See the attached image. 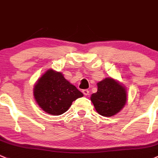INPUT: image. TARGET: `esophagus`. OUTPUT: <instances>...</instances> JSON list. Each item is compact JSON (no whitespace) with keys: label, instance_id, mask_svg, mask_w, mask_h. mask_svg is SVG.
Masks as SVG:
<instances>
[{"label":"esophagus","instance_id":"1","mask_svg":"<svg viewBox=\"0 0 158 158\" xmlns=\"http://www.w3.org/2000/svg\"><path fill=\"white\" fill-rule=\"evenodd\" d=\"M82 93H83V94H84V96L89 95V90H87V89H85V90H82Z\"/></svg>","mask_w":158,"mask_h":158}]
</instances>
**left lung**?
Listing matches in <instances>:
<instances>
[{"instance_id":"obj_1","label":"left lung","mask_w":158,"mask_h":158,"mask_svg":"<svg viewBox=\"0 0 158 158\" xmlns=\"http://www.w3.org/2000/svg\"><path fill=\"white\" fill-rule=\"evenodd\" d=\"M97 92L90 100L97 113L103 116H112L124 107L127 100L125 87L112 78H105L97 83Z\"/></svg>"}]
</instances>
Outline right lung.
I'll use <instances>...</instances> for the list:
<instances>
[{"label": "right lung", "instance_id": "1", "mask_svg": "<svg viewBox=\"0 0 158 158\" xmlns=\"http://www.w3.org/2000/svg\"><path fill=\"white\" fill-rule=\"evenodd\" d=\"M33 95L44 111L58 115L65 113L72 102L84 94L70 84L62 74L48 70L35 84Z\"/></svg>", "mask_w": 158, "mask_h": 158}]
</instances>
